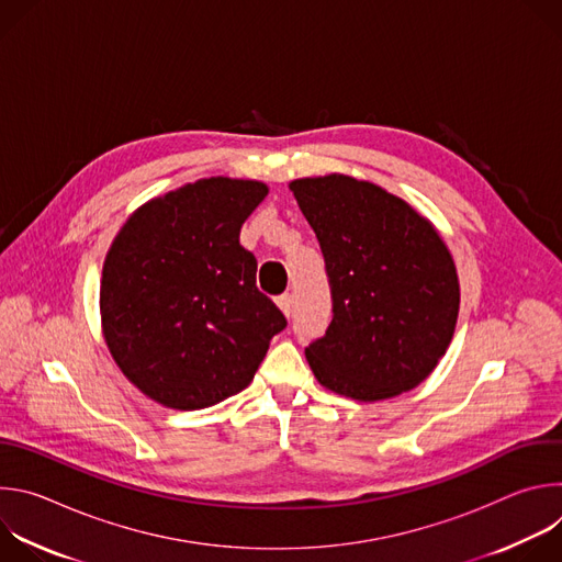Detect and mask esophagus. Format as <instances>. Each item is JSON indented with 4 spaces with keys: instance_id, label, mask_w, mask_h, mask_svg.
<instances>
[{
    "instance_id": "1",
    "label": "esophagus",
    "mask_w": 562,
    "mask_h": 562,
    "mask_svg": "<svg viewBox=\"0 0 562 562\" xmlns=\"http://www.w3.org/2000/svg\"><path fill=\"white\" fill-rule=\"evenodd\" d=\"M276 304L280 306V311L289 317L291 315V308H293V295L291 293H282L276 297Z\"/></svg>"
}]
</instances>
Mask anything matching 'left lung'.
<instances>
[{"label": "left lung", "instance_id": "1", "mask_svg": "<svg viewBox=\"0 0 562 562\" xmlns=\"http://www.w3.org/2000/svg\"><path fill=\"white\" fill-rule=\"evenodd\" d=\"M323 249L334 319L304 349L325 389L375 403L418 386L445 356L460 308L453 258L403 198L342 173L289 182Z\"/></svg>", "mask_w": 562, "mask_h": 562}]
</instances>
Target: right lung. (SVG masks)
I'll return each mask as SVG.
<instances>
[{"label":"right lung","mask_w":562,"mask_h":562,"mask_svg":"<svg viewBox=\"0 0 562 562\" xmlns=\"http://www.w3.org/2000/svg\"><path fill=\"white\" fill-rule=\"evenodd\" d=\"M267 193L258 180L202 178L144 202L111 243L102 334L120 371L162 407L193 412L239 393L286 327L239 245Z\"/></svg>","instance_id":"1"}]
</instances>
